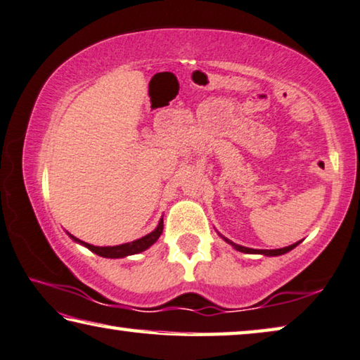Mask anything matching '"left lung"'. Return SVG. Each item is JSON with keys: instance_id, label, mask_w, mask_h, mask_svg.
Returning <instances> with one entry per match:
<instances>
[{"instance_id": "1", "label": "left lung", "mask_w": 360, "mask_h": 360, "mask_svg": "<svg viewBox=\"0 0 360 360\" xmlns=\"http://www.w3.org/2000/svg\"><path fill=\"white\" fill-rule=\"evenodd\" d=\"M226 242H229L233 248L236 250H238V252H243V253H255V255H266V256H278V255H283V253H288L290 250H293L296 245L298 243H293V245H290V247H285V248H277V250H253V248H247V247H242V245H236V243H232L231 240H227V238H224Z\"/></svg>"}]
</instances>
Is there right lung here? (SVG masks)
I'll list each match as a JSON object with an SVG mask.
<instances>
[{"label":"right lung","mask_w":360,"mask_h":360,"mask_svg":"<svg viewBox=\"0 0 360 360\" xmlns=\"http://www.w3.org/2000/svg\"><path fill=\"white\" fill-rule=\"evenodd\" d=\"M163 232V219L158 222L157 229L147 233L146 237L139 238V240H134V242H129V243H123V245H117V247H94V245H89V243H84L82 240H78L73 236H70L73 240L83 243L84 247L89 248L91 252L102 256V258H123V256H128V255H136V253H141L144 252L150 247V245L155 243L158 240V237L162 236Z\"/></svg>","instance_id":"right-lung-1"}]
</instances>
